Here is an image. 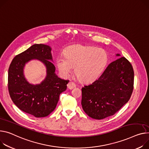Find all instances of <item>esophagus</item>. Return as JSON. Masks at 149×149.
<instances>
[{
    "label": "esophagus",
    "instance_id": "1",
    "mask_svg": "<svg viewBox=\"0 0 149 149\" xmlns=\"http://www.w3.org/2000/svg\"><path fill=\"white\" fill-rule=\"evenodd\" d=\"M75 86H76V85L73 82H68V84H67V88L69 89H72L74 88H75Z\"/></svg>",
    "mask_w": 149,
    "mask_h": 149
}]
</instances>
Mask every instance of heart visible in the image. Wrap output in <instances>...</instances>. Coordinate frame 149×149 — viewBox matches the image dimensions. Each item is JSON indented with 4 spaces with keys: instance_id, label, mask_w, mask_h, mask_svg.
<instances>
[{
    "instance_id": "1",
    "label": "heart",
    "mask_w": 149,
    "mask_h": 149,
    "mask_svg": "<svg viewBox=\"0 0 149 149\" xmlns=\"http://www.w3.org/2000/svg\"><path fill=\"white\" fill-rule=\"evenodd\" d=\"M108 60V54L103 49L76 45L67 48L64 56H58L56 63L63 76L68 77L74 67V73L80 81L91 82L101 74Z\"/></svg>"
}]
</instances>
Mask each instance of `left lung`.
I'll return each mask as SVG.
<instances>
[{"label": "left lung", "instance_id": "left-lung-1", "mask_svg": "<svg viewBox=\"0 0 149 149\" xmlns=\"http://www.w3.org/2000/svg\"><path fill=\"white\" fill-rule=\"evenodd\" d=\"M134 76L132 66L125 57L111 62L98 79L82 88L81 104L84 111L98 120L113 115L129 101Z\"/></svg>", "mask_w": 149, "mask_h": 149}]
</instances>
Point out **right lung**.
I'll return each mask as SVG.
<instances>
[{"mask_svg": "<svg viewBox=\"0 0 149 149\" xmlns=\"http://www.w3.org/2000/svg\"><path fill=\"white\" fill-rule=\"evenodd\" d=\"M51 48L35 44L16 55L8 70V90L16 106L36 118L48 116L54 110L61 93L67 89L68 80L59 78L52 61ZM33 59L42 62L47 68V75L40 84H30L25 77V64Z\"/></svg>", "mask_w": 149, "mask_h": 149, "instance_id": "add662e5", "label": "right lung"}]
</instances>
